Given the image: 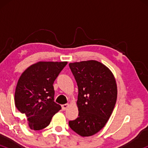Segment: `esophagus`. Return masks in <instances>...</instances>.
I'll list each match as a JSON object with an SVG mask.
<instances>
[{
	"mask_svg": "<svg viewBox=\"0 0 148 148\" xmlns=\"http://www.w3.org/2000/svg\"><path fill=\"white\" fill-rule=\"evenodd\" d=\"M61 106H62V111H65V110L67 108V107L69 106V104L68 103H65V104H62Z\"/></svg>",
	"mask_w": 148,
	"mask_h": 148,
	"instance_id": "1",
	"label": "esophagus"
}]
</instances>
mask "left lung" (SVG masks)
Masks as SVG:
<instances>
[{
  "mask_svg": "<svg viewBox=\"0 0 148 148\" xmlns=\"http://www.w3.org/2000/svg\"><path fill=\"white\" fill-rule=\"evenodd\" d=\"M69 66L79 89V115L69 121V127L81 136H90L105 126L113 112L118 94L115 79L98 61H82Z\"/></svg>",
  "mask_w": 148,
  "mask_h": 148,
  "instance_id": "left-lung-1",
  "label": "left lung"
}]
</instances>
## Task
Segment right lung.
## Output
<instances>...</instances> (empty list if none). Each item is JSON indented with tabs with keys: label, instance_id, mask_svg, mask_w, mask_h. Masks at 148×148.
Here are the masks:
<instances>
[{
	"label": "right lung",
	"instance_id": "add662e5",
	"mask_svg": "<svg viewBox=\"0 0 148 148\" xmlns=\"http://www.w3.org/2000/svg\"><path fill=\"white\" fill-rule=\"evenodd\" d=\"M67 62H39L28 67L18 79L15 90L16 108L27 118L30 128L41 130L61 109L54 101L53 86Z\"/></svg>",
	"mask_w": 148,
	"mask_h": 148
}]
</instances>
